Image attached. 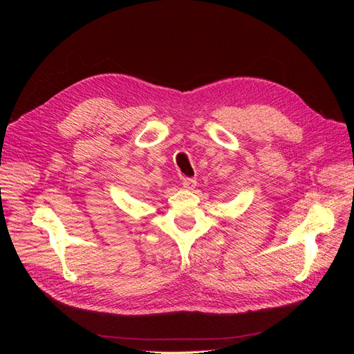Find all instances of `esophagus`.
<instances>
[{
    "instance_id": "obj_1",
    "label": "esophagus",
    "mask_w": 354,
    "mask_h": 354,
    "mask_svg": "<svg viewBox=\"0 0 354 354\" xmlns=\"http://www.w3.org/2000/svg\"><path fill=\"white\" fill-rule=\"evenodd\" d=\"M196 186V180L195 178H183V187L186 190H194Z\"/></svg>"
}]
</instances>
